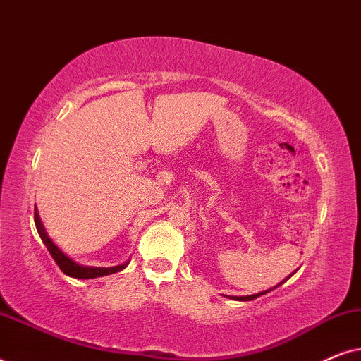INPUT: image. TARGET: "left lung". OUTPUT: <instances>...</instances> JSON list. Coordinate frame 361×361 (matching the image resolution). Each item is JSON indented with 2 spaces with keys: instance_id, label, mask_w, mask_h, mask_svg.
Here are the masks:
<instances>
[{
  "instance_id": "8db88e82",
  "label": "left lung",
  "mask_w": 361,
  "mask_h": 361,
  "mask_svg": "<svg viewBox=\"0 0 361 361\" xmlns=\"http://www.w3.org/2000/svg\"><path fill=\"white\" fill-rule=\"evenodd\" d=\"M293 274H294V273H293ZM293 274H290V276H293ZM290 276H289V278H290ZM289 278H288V279H289ZM283 283H284V281H283ZM283 283H281V284H283ZM278 286H279V284H278ZM278 286H274L273 289L278 288ZM273 289H268V290H264V293H258V294H253V295H228V298H230V299H235V300H253V299H256V298H259V295L269 293V290H273Z\"/></svg>"
}]
</instances>
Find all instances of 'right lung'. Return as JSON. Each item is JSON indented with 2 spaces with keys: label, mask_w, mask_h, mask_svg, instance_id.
I'll list each match as a JSON object with an SVG mask.
<instances>
[{
  "label": "right lung",
  "mask_w": 361,
  "mask_h": 361,
  "mask_svg": "<svg viewBox=\"0 0 361 361\" xmlns=\"http://www.w3.org/2000/svg\"><path fill=\"white\" fill-rule=\"evenodd\" d=\"M34 224H36V228H37V233L41 236V240L44 241V245L47 246L49 253L56 261L59 268L63 274L71 276V278H75V279H93V278H102V276H108V274H115L118 271L125 269L128 263L125 264H118V266H111V268H98V266H83V264H78L75 261L68 258L67 255H63L61 248L54 243V241L49 238L46 228H44L42 221H41V216H39V212L37 209H34Z\"/></svg>",
  "instance_id": "add662e5"
}]
</instances>
